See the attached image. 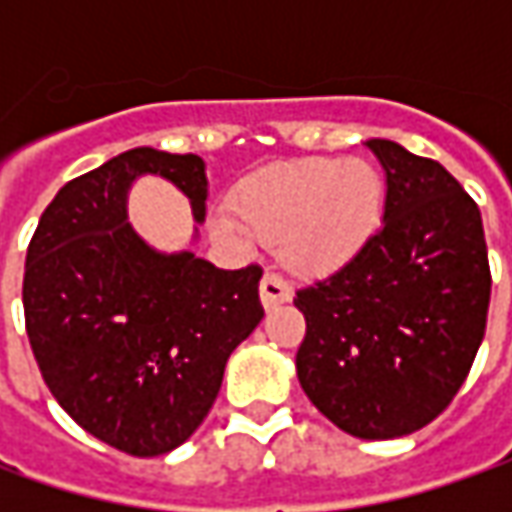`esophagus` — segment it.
I'll return each instance as SVG.
<instances>
[{
  "label": "esophagus",
  "instance_id": "1",
  "mask_svg": "<svg viewBox=\"0 0 512 512\" xmlns=\"http://www.w3.org/2000/svg\"><path fill=\"white\" fill-rule=\"evenodd\" d=\"M290 296H293V287H290V282H287L285 276H279V273H265V279H262V305H265L267 310L290 302Z\"/></svg>",
  "mask_w": 512,
  "mask_h": 512
}]
</instances>
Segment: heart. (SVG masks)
Returning a JSON list of instances; mask_svg holds the SVG:
<instances>
[{
	"label": "heart",
	"instance_id": "obj_1",
	"mask_svg": "<svg viewBox=\"0 0 512 512\" xmlns=\"http://www.w3.org/2000/svg\"><path fill=\"white\" fill-rule=\"evenodd\" d=\"M382 173L364 159H305L262 170L236 187L233 210L250 233L285 245L296 270L353 259L382 222ZM227 230L245 233L236 222Z\"/></svg>",
	"mask_w": 512,
	"mask_h": 512
}]
</instances>
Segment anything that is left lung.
Masks as SVG:
<instances>
[{
  "label": "left lung",
  "instance_id": "left-lung-1",
  "mask_svg": "<svg viewBox=\"0 0 512 512\" xmlns=\"http://www.w3.org/2000/svg\"><path fill=\"white\" fill-rule=\"evenodd\" d=\"M387 176L384 225L330 276L296 290L307 399L356 439H399L453 402L479 353L490 262L479 205L433 162L370 139Z\"/></svg>",
  "mask_w": 512,
  "mask_h": 512
}]
</instances>
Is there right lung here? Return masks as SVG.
<instances>
[{
	"instance_id": "add662e5",
	"label": "right lung",
	"mask_w": 512,
	"mask_h": 512,
	"mask_svg": "<svg viewBox=\"0 0 512 512\" xmlns=\"http://www.w3.org/2000/svg\"><path fill=\"white\" fill-rule=\"evenodd\" d=\"M165 176L205 219V162L133 148L70 179L28 245L22 305L42 379L73 422L128 456H162L213 407L230 353L265 316L262 267L156 253L128 225L136 176Z\"/></svg>"
}]
</instances>
